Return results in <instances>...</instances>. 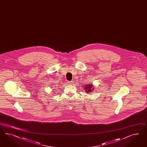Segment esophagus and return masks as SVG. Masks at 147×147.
Returning a JSON list of instances; mask_svg holds the SVG:
<instances>
[{"instance_id":"34e87169","label":"esophagus","mask_w":147,"mask_h":147,"mask_svg":"<svg viewBox=\"0 0 147 147\" xmlns=\"http://www.w3.org/2000/svg\"><path fill=\"white\" fill-rule=\"evenodd\" d=\"M73 81H70V82H69V84H73Z\"/></svg>"}]
</instances>
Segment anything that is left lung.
<instances>
[{
    "label": "left lung",
    "instance_id": "8db88e82",
    "mask_svg": "<svg viewBox=\"0 0 147 147\" xmlns=\"http://www.w3.org/2000/svg\"><path fill=\"white\" fill-rule=\"evenodd\" d=\"M84 89L86 91V92H92V90L94 89V87L93 86L92 84H87V85L85 86Z\"/></svg>",
    "mask_w": 147,
    "mask_h": 147
}]
</instances>
